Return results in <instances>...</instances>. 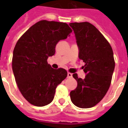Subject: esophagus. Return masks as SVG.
<instances>
[{
    "instance_id": "obj_1",
    "label": "esophagus",
    "mask_w": 128,
    "mask_h": 128,
    "mask_svg": "<svg viewBox=\"0 0 128 128\" xmlns=\"http://www.w3.org/2000/svg\"><path fill=\"white\" fill-rule=\"evenodd\" d=\"M67 77L68 78H71L72 77V73H70V72H68V73H67Z\"/></svg>"
}]
</instances>
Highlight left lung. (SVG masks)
Segmentation results:
<instances>
[{"label":"left lung","mask_w":128,"mask_h":128,"mask_svg":"<svg viewBox=\"0 0 128 128\" xmlns=\"http://www.w3.org/2000/svg\"><path fill=\"white\" fill-rule=\"evenodd\" d=\"M69 25L74 31L79 46V58L85 63V78L72 77L77 88L70 92V99L81 108H89L101 102L110 88L115 62L110 43L96 27L88 22H73Z\"/></svg>","instance_id":"1"}]
</instances>
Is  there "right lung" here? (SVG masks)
<instances>
[{"label": "right lung", "mask_w": 128, "mask_h": 128, "mask_svg": "<svg viewBox=\"0 0 128 128\" xmlns=\"http://www.w3.org/2000/svg\"><path fill=\"white\" fill-rule=\"evenodd\" d=\"M71 32L65 22L43 20L18 40L13 53V72L21 94L31 104L39 107L49 104L57 86L67 77L66 70L51 68L47 59L55 54L58 42Z\"/></svg>", "instance_id": "1"}]
</instances>
